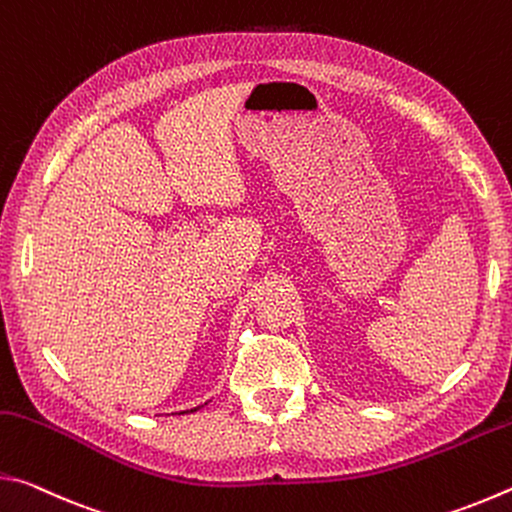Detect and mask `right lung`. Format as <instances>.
Instances as JSON below:
<instances>
[{
  "label": "right lung",
  "instance_id": "right-lung-1",
  "mask_svg": "<svg viewBox=\"0 0 512 512\" xmlns=\"http://www.w3.org/2000/svg\"><path fill=\"white\" fill-rule=\"evenodd\" d=\"M207 404V402H205ZM205 404H201V406H194V409H187V411H180V413H194V411H198V409H203Z\"/></svg>",
  "mask_w": 512,
  "mask_h": 512
}]
</instances>
